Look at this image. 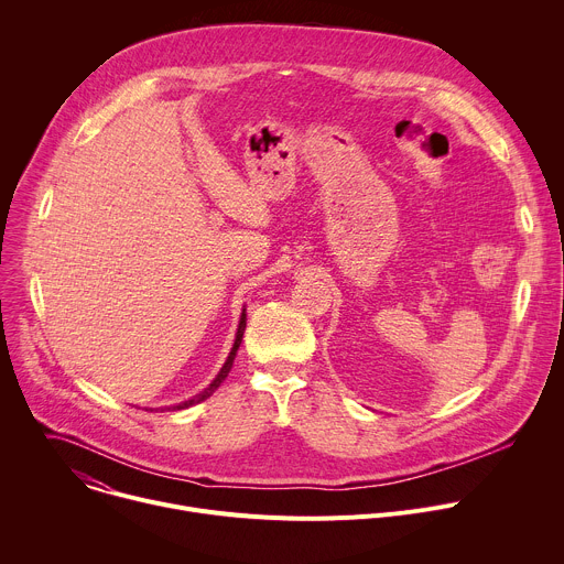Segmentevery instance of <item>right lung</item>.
Wrapping results in <instances>:
<instances>
[{
  "label": "right lung",
  "instance_id": "add662e5",
  "mask_svg": "<svg viewBox=\"0 0 564 564\" xmlns=\"http://www.w3.org/2000/svg\"><path fill=\"white\" fill-rule=\"evenodd\" d=\"M243 332H246V310H243V314H241V321H239V329H237V338H235V345H232V351H230V356H228V360H226V365L221 367V371L217 373V379L202 392V394H197V397H193V399H187V401H183V403H178V405H172V408H165V410H170V412H174V410H185V408H193V405H197V403H202V401H206V399H210L217 390H219V386L226 381V377L230 373V369H232V362H235V356H237V349H239V345H241V340H243ZM152 412V410H150Z\"/></svg>",
  "mask_w": 564,
  "mask_h": 564
}]
</instances>
